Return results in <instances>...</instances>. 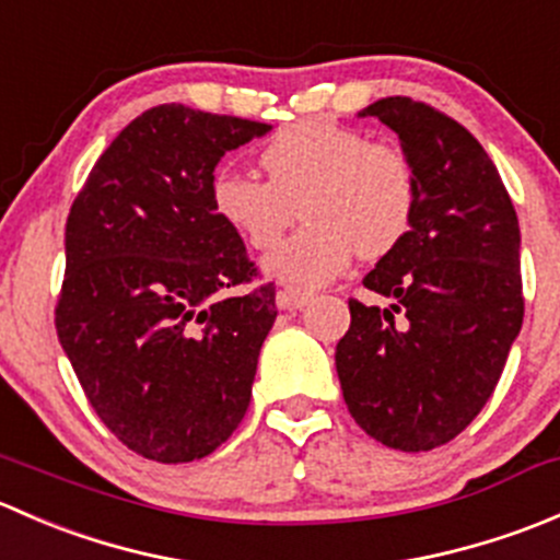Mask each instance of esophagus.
I'll return each mask as SVG.
<instances>
[{
	"instance_id": "esophagus-1",
	"label": "esophagus",
	"mask_w": 560,
	"mask_h": 560,
	"mask_svg": "<svg viewBox=\"0 0 560 560\" xmlns=\"http://www.w3.org/2000/svg\"><path fill=\"white\" fill-rule=\"evenodd\" d=\"M312 303V295L308 292L295 290V287H284V290L276 292V306L284 308V312H292V308H306Z\"/></svg>"
}]
</instances>
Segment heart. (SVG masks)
<instances>
[{"label": "heart", "instance_id": "b5f03b06", "mask_svg": "<svg viewBox=\"0 0 560 560\" xmlns=\"http://www.w3.org/2000/svg\"><path fill=\"white\" fill-rule=\"evenodd\" d=\"M268 180L233 167L211 178V208L246 246L265 252L303 211L306 228L262 259V270L295 290H316L352 265L406 238L417 208L409 156L360 129L298 121L279 129L259 154Z\"/></svg>", "mask_w": 560, "mask_h": 560}]
</instances>
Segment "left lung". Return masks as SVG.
<instances>
[{
	"instance_id": "left-lung-1",
	"label": "left lung",
	"mask_w": 560,
	"mask_h": 560,
	"mask_svg": "<svg viewBox=\"0 0 560 560\" xmlns=\"http://www.w3.org/2000/svg\"><path fill=\"white\" fill-rule=\"evenodd\" d=\"M417 178L406 238L363 279L389 306L349 301L336 371L349 415L385 447H442L482 411L523 325L521 228L493 160L431 105L387 97Z\"/></svg>"
}]
</instances>
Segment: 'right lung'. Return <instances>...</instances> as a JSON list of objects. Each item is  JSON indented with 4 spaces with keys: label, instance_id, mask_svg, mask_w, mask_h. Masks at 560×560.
<instances>
[{
    "label": "right lung",
    "instance_id": "right-lung-1",
    "mask_svg": "<svg viewBox=\"0 0 560 560\" xmlns=\"http://www.w3.org/2000/svg\"><path fill=\"white\" fill-rule=\"evenodd\" d=\"M268 124L171 103L118 132L78 191L65 230L56 332L89 404L132 453L211 455L252 400L276 319L273 287L211 208L219 160Z\"/></svg>",
    "mask_w": 560,
    "mask_h": 560
}]
</instances>
